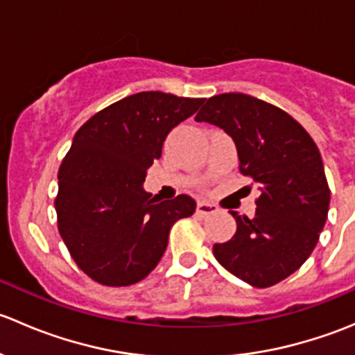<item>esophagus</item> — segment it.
Masks as SVG:
<instances>
[{
  "label": "esophagus",
  "mask_w": 355,
  "mask_h": 355,
  "mask_svg": "<svg viewBox=\"0 0 355 355\" xmlns=\"http://www.w3.org/2000/svg\"><path fill=\"white\" fill-rule=\"evenodd\" d=\"M216 211H218V207L214 206V204L207 202V200H199L198 202V213L199 214H204V216H206V214H213V213H216Z\"/></svg>",
  "instance_id": "esophagus-1"
}]
</instances>
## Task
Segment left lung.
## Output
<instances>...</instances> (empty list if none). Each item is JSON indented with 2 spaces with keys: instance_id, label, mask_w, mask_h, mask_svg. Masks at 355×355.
I'll return each instance as SVG.
<instances>
[{
  "instance_id": "left-lung-1",
  "label": "left lung",
  "mask_w": 355,
  "mask_h": 355,
  "mask_svg": "<svg viewBox=\"0 0 355 355\" xmlns=\"http://www.w3.org/2000/svg\"><path fill=\"white\" fill-rule=\"evenodd\" d=\"M227 132L241 171L261 192L252 218L230 211L237 232L214 244L218 263L257 288L299 270L320 241L330 189L320 149L288 113L241 92L213 96L196 114Z\"/></svg>"
}]
</instances>
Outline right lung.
<instances>
[{
  "label": "right lung",
  "mask_w": 355,
  "mask_h": 355,
  "mask_svg": "<svg viewBox=\"0 0 355 355\" xmlns=\"http://www.w3.org/2000/svg\"><path fill=\"white\" fill-rule=\"evenodd\" d=\"M202 103L137 92L96 113L75 134L58 171V230L77 266L98 284L144 280L163 257L175 221L194 214L191 196L161 200L142 185L171 128Z\"/></svg>",
  "instance_id": "right-lung-1"
}]
</instances>
